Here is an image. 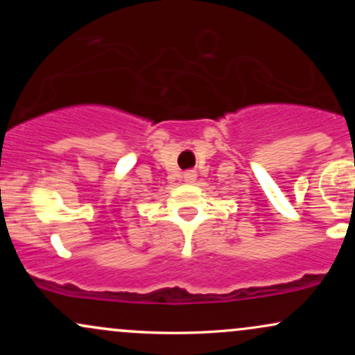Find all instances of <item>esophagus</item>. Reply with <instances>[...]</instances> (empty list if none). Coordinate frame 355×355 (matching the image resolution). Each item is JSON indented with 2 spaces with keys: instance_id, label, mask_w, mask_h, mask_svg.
<instances>
[{
  "instance_id": "1",
  "label": "esophagus",
  "mask_w": 355,
  "mask_h": 355,
  "mask_svg": "<svg viewBox=\"0 0 355 355\" xmlns=\"http://www.w3.org/2000/svg\"><path fill=\"white\" fill-rule=\"evenodd\" d=\"M183 182H187V183H193L195 182V178H197V173L193 172V170H190V172H185L183 173Z\"/></svg>"
}]
</instances>
